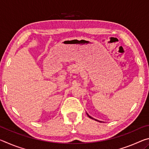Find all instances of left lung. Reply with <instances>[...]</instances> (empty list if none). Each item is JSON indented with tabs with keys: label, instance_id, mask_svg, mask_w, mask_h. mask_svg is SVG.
I'll return each mask as SVG.
<instances>
[{
	"label": "left lung",
	"instance_id": "obj_1",
	"mask_svg": "<svg viewBox=\"0 0 149 149\" xmlns=\"http://www.w3.org/2000/svg\"><path fill=\"white\" fill-rule=\"evenodd\" d=\"M88 116H89V117L90 118H91V119H93V120H95V119H94V118H93L92 117H91V116H89V115H88ZM96 120V121H98V120Z\"/></svg>",
	"mask_w": 149,
	"mask_h": 149
}]
</instances>
